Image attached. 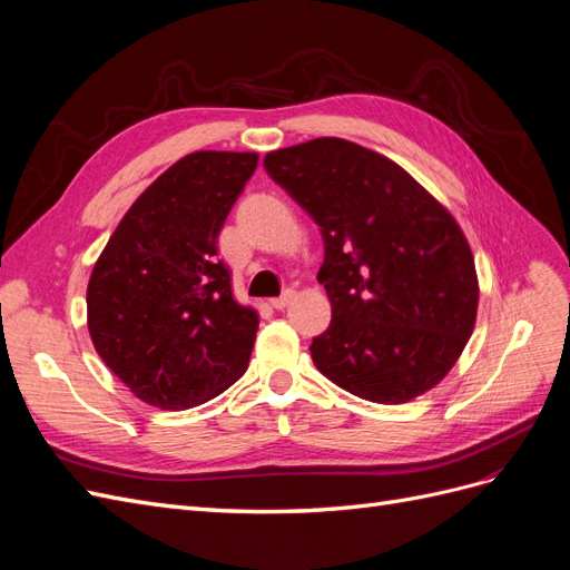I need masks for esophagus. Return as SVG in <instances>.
Here are the masks:
<instances>
[{"instance_id": "1", "label": "esophagus", "mask_w": 570, "mask_h": 570, "mask_svg": "<svg viewBox=\"0 0 570 570\" xmlns=\"http://www.w3.org/2000/svg\"><path fill=\"white\" fill-rule=\"evenodd\" d=\"M295 297H297V292H295V289H285L281 297L271 299V306H273V308H285V306H287L292 299H295Z\"/></svg>"}]
</instances>
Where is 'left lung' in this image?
<instances>
[{"instance_id": "obj_1", "label": "left lung", "mask_w": 570, "mask_h": 570, "mask_svg": "<svg viewBox=\"0 0 570 570\" xmlns=\"http://www.w3.org/2000/svg\"><path fill=\"white\" fill-rule=\"evenodd\" d=\"M268 176L321 226L333 306L316 368L361 400L404 404L454 368L478 316V273L456 218L368 147L316 137L268 151Z\"/></svg>"}]
</instances>
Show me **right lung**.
I'll return each instance as SVG.
<instances>
[{
	"instance_id": "right-lung-1",
	"label": "right lung",
	"mask_w": 570,
	"mask_h": 570,
	"mask_svg": "<svg viewBox=\"0 0 570 570\" xmlns=\"http://www.w3.org/2000/svg\"><path fill=\"white\" fill-rule=\"evenodd\" d=\"M256 164V151L178 159L132 202L92 268L95 350L149 406H199L247 371L258 314L235 299L216 239Z\"/></svg>"
}]
</instances>
